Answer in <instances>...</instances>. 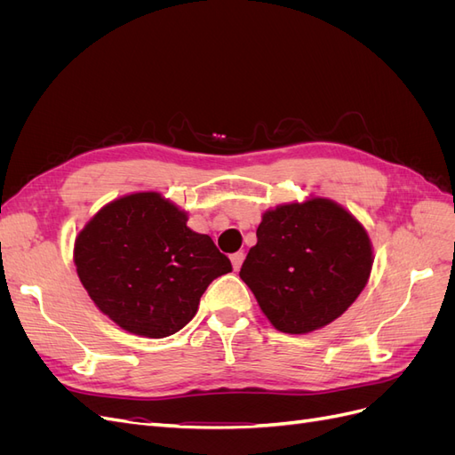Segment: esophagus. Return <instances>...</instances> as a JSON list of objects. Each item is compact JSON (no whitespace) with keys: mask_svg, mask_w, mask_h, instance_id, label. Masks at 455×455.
I'll return each instance as SVG.
<instances>
[{"mask_svg":"<svg viewBox=\"0 0 455 455\" xmlns=\"http://www.w3.org/2000/svg\"><path fill=\"white\" fill-rule=\"evenodd\" d=\"M243 259H244V252H235V254H231V264H233V269H239L241 267V264H243Z\"/></svg>","mask_w":455,"mask_h":455,"instance_id":"obj_1","label":"esophagus"}]
</instances>
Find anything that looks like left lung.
<instances>
[{
	"label": "left lung",
	"instance_id": "1",
	"mask_svg": "<svg viewBox=\"0 0 455 455\" xmlns=\"http://www.w3.org/2000/svg\"><path fill=\"white\" fill-rule=\"evenodd\" d=\"M256 237L239 275L269 323L288 334L338 319L363 292L374 261L366 229L321 197L267 211Z\"/></svg>",
	"mask_w": 455,
	"mask_h": 455
}]
</instances>
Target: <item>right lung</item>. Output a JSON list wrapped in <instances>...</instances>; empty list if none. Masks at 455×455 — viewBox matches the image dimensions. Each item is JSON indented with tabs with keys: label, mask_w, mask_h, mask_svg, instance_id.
Instances as JSON below:
<instances>
[{
	"label": "right lung",
	"mask_w": 455,
	"mask_h": 455,
	"mask_svg": "<svg viewBox=\"0 0 455 455\" xmlns=\"http://www.w3.org/2000/svg\"><path fill=\"white\" fill-rule=\"evenodd\" d=\"M156 191L106 204L76 239L79 281L127 332L167 338L194 319L199 299L231 261Z\"/></svg>",
	"instance_id": "obj_1"
}]
</instances>
